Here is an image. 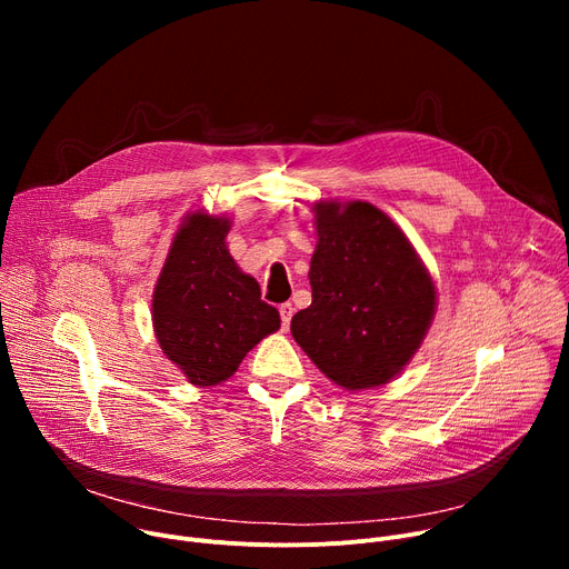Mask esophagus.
Here are the masks:
<instances>
[{"instance_id":"esophagus-1","label":"esophagus","mask_w":569,"mask_h":569,"mask_svg":"<svg viewBox=\"0 0 569 569\" xmlns=\"http://www.w3.org/2000/svg\"><path fill=\"white\" fill-rule=\"evenodd\" d=\"M279 313H281V322H283V327H288V325H290V318H292V313H295V307H292L290 302H286V305H281V307H279Z\"/></svg>"}]
</instances>
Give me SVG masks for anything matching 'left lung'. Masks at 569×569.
<instances>
[{
	"instance_id": "left-lung-1",
	"label": "left lung",
	"mask_w": 569,
	"mask_h": 569,
	"mask_svg": "<svg viewBox=\"0 0 569 569\" xmlns=\"http://www.w3.org/2000/svg\"><path fill=\"white\" fill-rule=\"evenodd\" d=\"M311 307L290 320L292 339L348 392L390 382L422 346L436 286L401 228L371 202L313 204Z\"/></svg>"
}]
</instances>
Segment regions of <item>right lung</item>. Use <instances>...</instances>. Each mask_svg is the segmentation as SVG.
<instances>
[{"label": "right lung", "instance_id": "right-lung-1", "mask_svg": "<svg viewBox=\"0 0 569 569\" xmlns=\"http://www.w3.org/2000/svg\"><path fill=\"white\" fill-rule=\"evenodd\" d=\"M230 219L193 212L174 232L154 288L152 320L161 350L191 385L228 380L247 352L281 327L260 286L226 247Z\"/></svg>", "mask_w": 569, "mask_h": 569}]
</instances>
